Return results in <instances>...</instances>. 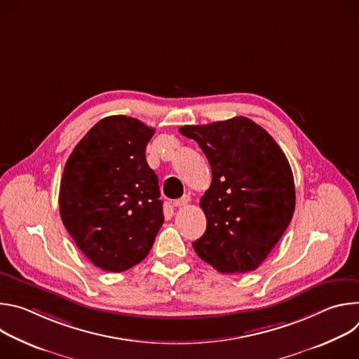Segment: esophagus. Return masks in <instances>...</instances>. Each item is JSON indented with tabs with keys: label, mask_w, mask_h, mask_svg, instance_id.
Wrapping results in <instances>:
<instances>
[{
	"label": "esophagus",
	"mask_w": 359,
	"mask_h": 359,
	"mask_svg": "<svg viewBox=\"0 0 359 359\" xmlns=\"http://www.w3.org/2000/svg\"><path fill=\"white\" fill-rule=\"evenodd\" d=\"M189 203H190V196L184 194V196H182L180 198H177V200L173 201V206H175V208H183V206H186V204H189Z\"/></svg>",
	"instance_id": "obj_1"
}]
</instances>
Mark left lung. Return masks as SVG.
Listing matches in <instances>:
<instances>
[{"label":"left lung","mask_w":359,"mask_h":359,"mask_svg":"<svg viewBox=\"0 0 359 359\" xmlns=\"http://www.w3.org/2000/svg\"><path fill=\"white\" fill-rule=\"evenodd\" d=\"M179 132L198 143L212 168V184L200 198L208 227L194 251L223 274L254 271L294 215V177L284 151L244 116Z\"/></svg>","instance_id":"1"}]
</instances>
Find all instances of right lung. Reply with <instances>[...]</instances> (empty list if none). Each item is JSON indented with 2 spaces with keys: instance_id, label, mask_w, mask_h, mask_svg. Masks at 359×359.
I'll return each instance as SVG.
<instances>
[{
  "instance_id": "1",
  "label": "right lung",
  "mask_w": 359,
  "mask_h": 359,
  "mask_svg": "<svg viewBox=\"0 0 359 359\" xmlns=\"http://www.w3.org/2000/svg\"><path fill=\"white\" fill-rule=\"evenodd\" d=\"M153 133L135 118H104L65 163L62 223L85 257L105 271L139 264L165 222L159 180L144 156Z\"/></svg>"
}]
</instances>
